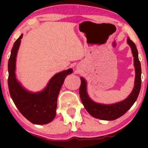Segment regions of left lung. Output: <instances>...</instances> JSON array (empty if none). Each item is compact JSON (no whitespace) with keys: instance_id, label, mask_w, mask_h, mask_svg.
Here are the masks:
<instances>
[{"instance_id":"obj_1","label":"left lung","mask_w":148,"mask_h":148,"mask_svg":"<svg viewBox=\"0 0 148 148\" xmlns=\"http://www.w3.org/2000/svg\"><path fill=\"white\" fill-rule=\"evenodd\" d=\"M127 44L131 47L132 52L134 66L135 71V77L134 88L128 97L124 100L111 104H104L97 103L90 98L87 91V82L84 77H80L82 83L79 88V96L85 108L93 117L101 120L113 121L123 116L133 106L139 96L141 84V68L138 58V52L136 46L132 40L127 38Z\"/></svg>"}]
</instances>
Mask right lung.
Returning a JSON list of instances; mask_svg holds the SVG:
<instances>
[{
  "label": "right lung",
  "mask_w": 148,
  "mask_h": 148,
  "mask_svg": "<svg viewBox=\"0 0 148 148\" xmlns=\"http://www.w3.org/2000/svg\"><path fill=\"white\" fill-rule=\"evenodd\" d=\"M23 34L14 43L8 62V86L11 97L22 115L36 125L48 124L56 116L57 98L64 79L72 69L54 75L43 90L32 92L24 88L16 77V58Z\"/></svg>",
  "instance_id": "right-lung-1"
}]
</instances>
